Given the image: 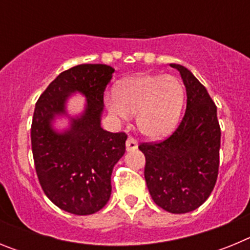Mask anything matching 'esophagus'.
<instances>
[{
    "mask_svg": "<svg viewBox=\"0 0 250 250\" xmlns=\"http://www.w3.org/2000/svg\"><path fill=\"white\" fill-rule=\"evenodd\" d=\"M136 149H138V143H136V140H134L131 136H129L126 140V150L127 151H134V150Z\"/></svg>",
    "mask_w": 250,
    "mask_h": 250,
    "instance_id": "34e87169",
    "label": "esophagus"
}]
</instances>
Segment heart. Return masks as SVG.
Listing matches in <instances>:
<instances>
[{
  "label": "heart",
  "mask_w": 250,
  "mask_h": 250,
  "mask_svg": "<svg viewBox=\"0 0 250 250\" xmlns=\"http://www.w3.org/2000/svg\"><path fill=\"white\" fill-rule=\"evenodd\" d=\"M104 104L116 121L130 120L135 114L136 127L149 140H161L178 126L185 104L184 85L174 75L141 72L106 92Z\"/></svg>",
  "instance_id": "heart-1"
}]
</instances>
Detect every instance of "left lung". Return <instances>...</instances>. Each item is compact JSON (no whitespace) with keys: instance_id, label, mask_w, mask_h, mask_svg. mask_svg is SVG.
I'll list each match as a JSON object with an SVG mask.
<instances>
[{"instance_id":"1","label":"left lung","mask_w":250,"mask_h":250,"mask_svg":"<svg viewBox=\"0 0 250 250\" xmlns=\"http://www.w3.org/2000/svg\"><path fill=\"white\" fill-rule=\"evenodd\" d=\"M180 72L187 89L184 118L167 140L141 144L145 180L152 200L164 210L184 214L195 210L213 191L219 169L220 126L216 106L207 89L183 65L170 63Z\"/></svg>"}]
</instances>
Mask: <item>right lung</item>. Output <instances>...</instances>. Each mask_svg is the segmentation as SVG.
<instances>
[{"instance_id": "right-lung-1", "label": "right lung", "mask_w": 250, "mask_h": 250, "mask_svg": "<svg viewBox=\"0 0 250 250\" xmlns=\"http://www.w3.org/2000/svg\"><path fill=\"white\" fill-rule=\"evenodd\" d=\"M115 68L83 63L61 72L35 107L31 144L35 167L46 196L60 209L89 215L103 209L111 195V174L125 154L124 132L101 127L104 91ZM86 99L80 114L68 112L72 94ZM68 126L59 129V120Z\"/></svg>"}]
</instances>
